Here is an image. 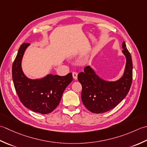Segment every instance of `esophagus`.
Here are the masks:
<instances>
[{
    "label": "esophagus",
    "instance_id": "1",
    "mask_svg": "<svg viewBox=\"0 0 147 147\" xmlns=\"http://www.w3.org/2000/svg\"><path fill=\"white\" fill-rule=\"evenodd\" d=\"M77 72H75V71H74V72L72 73V76H73V78L74 79H77Z\"/></svg>",
    "mask_w": 147,
    "mask_h": 147
}]
</instances>
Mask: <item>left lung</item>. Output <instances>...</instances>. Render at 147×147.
I'll list each match as a JSON object with an SVG mask.
<instances>
[{"label":"left lung","mask_w":147,"mask_h":147,"mask_svg":"<svg viewBox=\"0 0 147 147\" xmlns=\"http://www.w3.org/2000/svg\"><path fill=\"white\" fill-rule=\"evenodd\" d=\"M122 53L126 57V65L123 76L117 81L102 80L89 66L78 74V80L82 88V103L92 113H101L112 110L121 102L129 91L133 80L132 58L125 42L122 43Z\"/></svg>","instance_id":"left-lung-1"}]
</instances>
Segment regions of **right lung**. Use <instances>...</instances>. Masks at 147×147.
<instances>
[{
	"instance_id": "add662e5",
	"label": "right lung",
	"mask_w": 147,
	"mask_h": 147,
	"mask_svg": "<svg viewBox=\"0 0 147 147\" xmlns=\"http://www.w3.org/2000/svg\"><path fill=\"white\" fill-rule=\"evenodd\" d=\"M29 43H23L12 66V76L21 102L28 109L47 114L58 105L65 88L73 80L71 73L65 76L48 75L42 79L31 80L24 75L21 63Z\"/></svg>"
}]
</instances>
